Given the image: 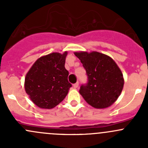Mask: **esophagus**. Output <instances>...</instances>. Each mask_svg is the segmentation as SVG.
<instances>
[{
	"label": "esophagus",
	"instance_id": "esophagus-1",
	"mask_svg": "<svg viewBox=\"0 0 148 148\" xmlns=\"http://www.w3.org/2000/svg\"><path fill=\"white\" fill-rule=\"evenodd\" d=\"M73 86H74V88H75V89H77V88L79 86V82H77V83L74 84L73 85Z\"/></svg>",
	"mask_w": 148,
	"mask_h": 148
}]
</instances>
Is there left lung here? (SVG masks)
Instances as JSON below:
<instances>
[{"instance_id": "obj_1", "label": "left lung", "mask_w": 148, "mask_h": 148, "mask_svg": "<svg viewBox=\"0 0 148 148\" xmlns=\"http://www.w3.org/2000/svg\"><path fill=\"white\" fill-rule=\"evenodd\" d=\"M85 69L88 82L79 93L89 105L97 109L110 107L117 99L124 86L123 74L110 56L97 51L74 52Z\"/></svg>"}]
</instances>
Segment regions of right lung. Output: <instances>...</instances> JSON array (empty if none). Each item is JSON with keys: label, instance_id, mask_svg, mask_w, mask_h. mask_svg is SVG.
Returning <instances> with one entry per match:
<instances>
[{"label": "right lung", "instance_id": "obj_1", "mask_svg": "<svg viewBox=\"0 0 148 148\" xmlns=\"http://www.w3.org/2000/svg\"><path fill=\"white\" fill-rule=\"evenodd\" d=\"M67 51L53 52L37 59L25 77L24 87L37 107L52 109L62 102L71 84L65 69Z\"/></svg>", "mask_w": 148, "mask_h": 148}]
</instances>
